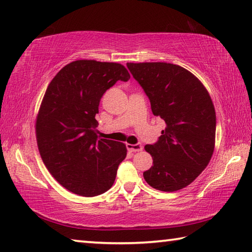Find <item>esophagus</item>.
<instances>
[{
    "mask_svg": "<svg viewBox=\"0 0 252 252\" xmlns=\"http://www.w3.org/2000/svg\"><path fill=\"white\" fill-rule=\"evenodd\" d=\"M126 148L131 152H140V151L143 150V145L138 143V144H126Z\"/></svg>",
    "mask_w": 252,
    "mask_h": 252,
    "instance_id": "obj_1",
    "label": "esophagus"
}]
</instances>
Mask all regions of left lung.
<instances>
[{
  "label": "left lung",
  "instance_id": "1",
  "mask_svg": "<svg viewBox=\"0 0 252 252\" xmlns=\"http://www.w3.org/2000/svg\"><path fill=\"white\" fill-rule=\"evenodd\" d=\"M148 95L154 116L166 127L154 144H146L153 166L143 173L153 189L175 191L189 185L212 158L216 112L207 89L190 71L170 63H127Z\"/></svg>",
  "mask_w": 252,
  "mask_h": 252
}]
</instances>
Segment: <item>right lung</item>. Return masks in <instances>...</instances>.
Segmentation results:
<instances>
[{
	"label": "right lung",
	"instance_id": "right-lung-1",
	"mask_svg": "<svg viewBox=\"0 0 252 252\" xmlns=\"http://www.w3.org/2000/svg\"><path fill=\"white\" fill-rule=\"evenodd\" d=\"M130 74L118 63L81 59L54 77L36 118V140L45 166L66 189L85 197L107 191L126 157L121 142L99 139L100 99Z\"/></svg>",
	"mask_w": 252,
	"mask_h": 252
}]
</instances>
